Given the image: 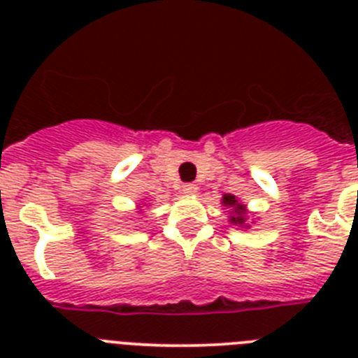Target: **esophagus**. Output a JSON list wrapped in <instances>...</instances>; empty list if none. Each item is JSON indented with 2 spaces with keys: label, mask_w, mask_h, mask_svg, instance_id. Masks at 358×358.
<instances>
[{
  "label": "esophagus",
  "mask_w": 358,
  "mask_h": 358,
  "mask_svg": "<svg viewBox=\"0 0 358 358\" xmlns=\"http://www.w3.org/2000/svg\"><path fill=\"white\" fill-rule=\"evenodd\" d=\"M199 192L197 185H194V182H186L185 186H182V194L186 195H195Z\"/></svg>",
  "instance_id": "1"
}]
</instances>
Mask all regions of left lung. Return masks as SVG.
<instances>
[{"label":"left lung","mask_w":358,"mask_h":358,"mask_svg":"<svg viewBox=\"0 0 358 358\" xmlns=\"http://www.w3.org/2000/svg\"><path fill=\"white\" fill-rule=\"evenodd\" d=\"M222 204L224 206H229V208H233V215H231L229 217V220L233 224H243V206L242 204H238V201H236L235 197H233V195H224L222 197Z\"/></svg>","instance_id":"left-lung-1"}]
</instances>
